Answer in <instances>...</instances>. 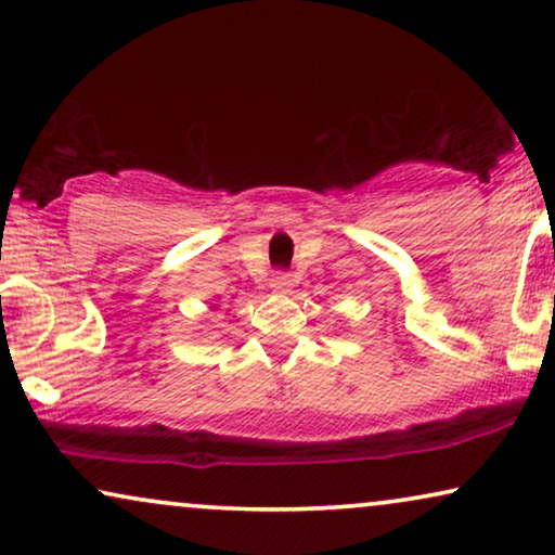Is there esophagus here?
Returning a JSON list of instances; mask_svg holds the SVG:
<instances>
[{"mask_svg": "<svg viewBox=\"0 0 555 555\" xmlns=\"http://www.w3.org/2000/svg\"><path fill=\"white\" fill-rule=\"evenodd\" d=\"M272 287H275L278 293H287L293 287V278L287 275V272H278V275L272 278Z\"/></svg>", "mask_w": 555, "mask_h": 555, "instance_id": "1", "label": "esophagus"}]
</instances>
